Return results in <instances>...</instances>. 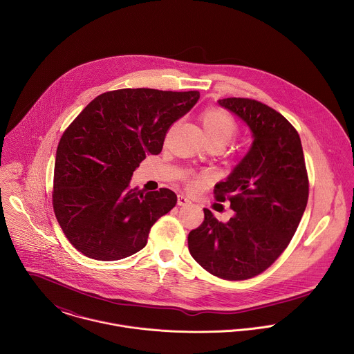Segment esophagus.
Instances as JSON below:
<instances>
[{"label": "esophagus", "instance_id": "34e87169", "mask_svg": "<svg viewBox=\"0 0 354 354\" xmlns=\"http://www.w3.org/2000/svg\"><path fill=\"white\" fill-rule=\"evenodd\" d=\"M191 201L187 198V196H184V195H178L177 196V204L178 205H187V204H189Z\"/></svg>", "mask_w": 354, "mask_h": 354}]
</instances>
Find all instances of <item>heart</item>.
<instances>
[{
	"label": "heart",
	"instance_id": "b5f03b06",
	"mask_svg": "<svg viewBox=\"0 0 354 354\" xmlns=\"http://www.w3.org/2000/svg\"><path fill=\"white\" fill-rule=\"evenodd\" d=\"M201 121L209 146L219 145L225 147L239 132L236 120L226 110L219 107L205 109L201 115ZM209 181L211 176L208 173H189L185 177V187L188 192L198 194Z\"/></svg>",
	"mask_w": 354,
	"mask_h": 354
}]
</instances>
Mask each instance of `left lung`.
<instances>
[{"label":"left lung","instance_id":"left-lung-1","mask_svg":"<svg viewBox=\"0 0 354 354\" xmlns=\"http://www.w3.org/2000/svg\"><path fill=\"white\" fill-rule=\"evenodd\" d=\"M218 102L247 122L252 147L214 188L216 201L230 202L233 218L223 223L203 208L204 221L188 234V248L209 274L244 281L288 248L303 218L309 181L300 136L281 113L250 98Z\"/></svg>","mask_w":354,"mask_h":354}]
</instances>
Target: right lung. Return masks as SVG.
<instances>
[{
  "label": "right lung",
  "instance_id": "add662e5",
  "mask_svg": "<svg viewBox=\"0 0 354 354\" xmlns=\"http://www.w3.org/2000/svg\"><path fill=\"white\" fill-rule=\"evenodd\" d=\"M199 98V91H107L65 129L55 153L53 208L79 252L111 261L146 247L152 225L177 195L167 188L145 194L129 180L146 155L162 151L171 124Z\"/></svg>",
  "mask_w": 354,
  "mask_h": 354
}]
</instances>
